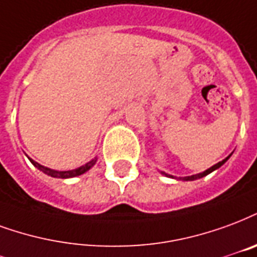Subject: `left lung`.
Masks as SVG:
<instances>
[{
  "label": "left lung",
  "instance_id": "8db88e82",
  "mask_svg": "<svg viewBox=\"0 0 257 257\" xmlns=\"http://www.w3.org/2000/svg\"><path fill=\"white\" fill-rule=\"evenodd\" d=\"M229 158H230V155H229V157H227V158H225V159H223V161H220V162H218V163H216V165H214V166H212V167H210V169H207L206 172L199 173V174H196V176L184 177V178H182V180H187V181H189V180H196V178H201V177L207 176V174H210L211 172H214V170H215V169H218V167L222 166V165H223V163H225L226 161H227V159H229ZM163 174H165V173H163ZM165 176H167V174H165Z\"/></svg>",
  "mask_w": 257,
  "mask_h": 257
}]
</instances>
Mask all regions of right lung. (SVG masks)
<instances>
[{
  "mask_svg": "<svg viewBox=\"0 0 257 257\" xmlns=\"http://www.w3.org/2000/svg\"><path fill=\"white\" fill-rule=\"evenodd\" d=\"M30 161H31L32 165H34V166H35V167H38L39 170H42V172L46 173V174H49V176H51V177H57V178H70V177L80 176V174L85 173V172H87V170H90L91 167H92L95 165V162H96V159H92L91 162L85 163L84 166L79 167V169H75V170H66V172H57V170H51V169H49V167L42 166V165H39V163L35 162V161H32V159H30Z\"/></svg>",
  "mask_w": 257,
  "mask_h": 257,
  "instance_id": "right-lung-1",
  "label": "right lung"
}]
</instances>
